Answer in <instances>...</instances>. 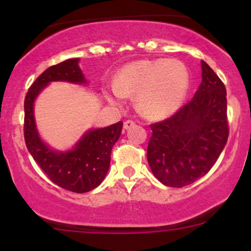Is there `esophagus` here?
Wrapping results in <instances>:
<instances>
[{
	"instance_id": "34e87169",
	"label": "esophagus",
	"mask_w": 251,
	"mask_h": 251,
	"mask_svg": "<svg viewBox=\"0 0 251 251\" xmlns=\"http://www.w3.org/2000/svg\"><path fill=\"white\" fill-rule=\"evenodd\" d=\"M134 125H135V123L133 122V120H126V122L124 123V128L129 129L131 127H133Z\"/></svg>"
}]
</instances>
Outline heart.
Listing matches in <instances>:
<instances>
[{"label": "heart", "instance_id": "obj_1", "mask_svg": "<svg viewBox=\"0 0 251 251\" xmlns=\"http://www.w3.org/2000/svg\"><path fill=\"white\" fill-rule=\"evenodd\" d=\"M189 71L179 60H139L126 65L109 94L120 102L127 94L137 96L138 109L151 119H164L180 107L189 88Z\"/></svg>", "mask_w": 251, "mask_h": 251}]
</instances>
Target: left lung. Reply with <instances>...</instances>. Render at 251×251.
<instances>
[{
  "label": "left lung",
  "instance_id": "8db88e82",
  "mask_svg": "<svg viewBox=\"0 0 251 251\" xmlns=\"http://www.w3.org/2000/svg\"><path fill=\"white\" fill-rule=\"evenodd\" d=\"M201 65V83L191 101L151 125L149 165L154 177L171 188H183L208 174L229 135L226 86L208 63Z\"/></svg>",
  "mask_w": 251,
  "mask_h": 251
}]
</instances>
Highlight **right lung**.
I'll return each mask as SVG.
<instances>
[{
  "label": "right lung",
  "mask_w": 251,
  "mask_h": 251,
  "mask_svg": "<svg viewBox=\"0 0 251 251\" xmlns=\"http://www.w3.org/2000/svg\"><path fill=\"white\" fill-rule=\"evenodd\" d=\"M79 60L68 59L47 68L28 89L25 99V140L31 157L53 183L68 191L83 194L99 186L107 175L112 148L119 139L123 123L88 129L71 150L57 151L41 139L34 117V102L50 82L87 83Z\"/></svg>",
  "instance_id": "right-lung-1"
}]
</instances>
